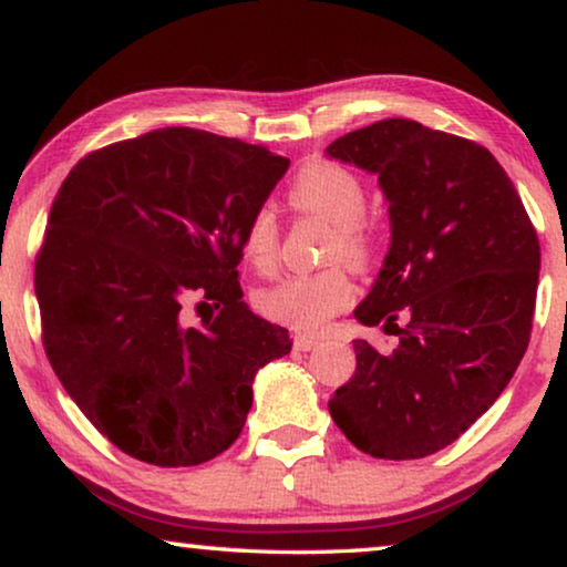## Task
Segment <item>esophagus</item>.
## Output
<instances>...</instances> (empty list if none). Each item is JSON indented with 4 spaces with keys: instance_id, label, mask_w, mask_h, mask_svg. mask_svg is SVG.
<instances>
[{
    "instance_id": "1",
    "label": "esophagus",
    "mask_w": 567,
    "mask_h": 567,
    "mask_svg": "<svg viewBox=\"0 0 567 567\" xmlns=\"http://www.w3.org/2000/svg\"><path fill=\"white\" fill-rule=\"evenodd\" d=\"M318 344H321L318 337H308V333H298V337H295V349H300V352H310V349H316Z\"/></svg>"
}]
</instances>
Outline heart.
Masks as SVG:
<instances>
[{"label":"heart","instance_id":"1","mask_svg":"<svg viewBox=\"0 0 567 567\" xmlns=\"http://www.w3.org/2000/svg\"><path fill=\"white\" fill-rule=\"evenodd\" d=\"M287 200L300 213L318 215L333 226L329 259L352 267H367L372 259V234L362 220L367 213V189L362 179L344 166L310 158L295 172ZM280 251V226L269 207H257L241 230V257L259 272H269ZM257 308L269 321L295 331H318L333 316L352 306L354 282L347 269L329 267L321 272L285 275L261 287Z\"/></svg>","mask_w":567,"mask_h":567}]
</instances>
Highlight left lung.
I'll return each instance as SVG.
<instances>
[{
  "mask_svg": "<svg viewBox=\"0 0 567 567\" xmlns=\"http://www.w3.org/2000/svg\"><path fill=\"white\" fill-rule=\"evenodd\" d=\"M326 154L378 174L390 249L354 316L398 337L390 354L354 341L357 370L329 401L331 419L372 457H426L467 432L522 362L537 230L504 166L475 141L388 117Z\"/></svg>",
  "mask_w": 567,
  "mask_h": 567,
  "instance_id": "obj_1",
  "label": "left lung"
}]
</instances>
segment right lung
Wrapping results in <instances>:
<instances>
[{
    "label": "right lung",
    "instance_id": "right-lung-1",
    "mask_svg": "<svg viewBox=\"0 0 567 567\" xmlns=\"http://www.w3.org/2000/svg\"><path fill=\"white\" fill-rule=\"evenodd\" d=\"M290 158L162 127L84 156L55 195L35 295L61 385L117 450L200 465L241 434L259 367L290 333L241 300V230ZM197 293L219 310L197 327Z\"/></svg>",
    "mask_w": 567,
    "mask_h": 567
}]
</instances>
